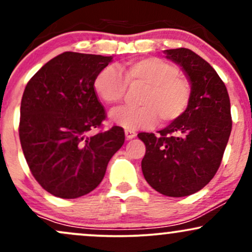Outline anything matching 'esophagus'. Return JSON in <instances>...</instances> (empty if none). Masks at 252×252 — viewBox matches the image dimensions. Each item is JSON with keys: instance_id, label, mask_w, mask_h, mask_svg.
Segmentation results:
<instances>
[{"instance_id": "1", "label": "esophagus", "mask_w": 252, "mask_h": 252, "mask_svg": "<svg viewBox=\"0 0 252 252\" xmlns=\"http://www.w3.org/2000/svg\"><path fill=\"white\" fill-rule=\"evenodd\" d=\"M126 140H131V138H134L135 136H136V132L134 131V130H129V129H126Z\"/></svg>"}]
</instances>
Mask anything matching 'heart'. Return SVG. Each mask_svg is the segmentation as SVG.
<instances>
[{"mask_svg": "<svg viewBox=\"0 0 252 252\" xmlns=\"http://www.w3.org/2000/svg\"><path fill=\"white\" fill-rule=\"evenodd\" d=\"M130 88H143L137 97L138 106L112 110L110 118L124 129L148 128L156 121L169 124L189 109L192 88L176 65L161 58L149 57L126 63L121 72L104 67L94 78L96 94L105 103L117 104Z\"/></svg>", "mask_w": 252, "mask_h": 252, "instance_id": "b5f03b06", "label": "heart"}]
</instances>
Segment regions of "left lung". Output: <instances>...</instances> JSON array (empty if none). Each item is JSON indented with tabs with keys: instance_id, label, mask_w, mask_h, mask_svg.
Listing matches in <instances>:
<instances>
[{
	"instance_id": "1",
	"label": "left lung",
	"mask_w": 252,
	"mask_h": 252,
	"mask_svg": "<svg viewBox=\"0 0 252 252\" xmlns=\"http://www.w3.org/2000/svg\"><path fill=\"white\" fill-rule=\"evenodd\" d=\"M181 66L192 88L189 109L167 128L140 132L146 144L142 172L155 190L186 196L204 189L216 175L231 134L230 98L215 68L189 48L166 50Z\"/></svg>"
}]
</instances>
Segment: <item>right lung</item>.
<instances>
[{
	"label": "right lung",
	"mask_w": 252,
	"mask_h": 252,
	"mask_svg": "<svg viewBox=\"0 0 252 252\" xmlns=\"http://www.w3.org/2000/svg\"><path fill=\"white\" fill-rule=\"evenodd\" d=\"M111 59L63 52L26 85L19 124L22 152L40 186L58 198H79L96 189L126 140L117 126L93 134L106 118L94 82Z\"/></svg>",
	"instance_id": "add662e5"
}]
</instances>
